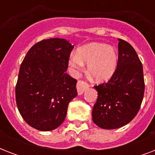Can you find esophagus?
I'll return each mask as SVG.
<instances>
[{
	"mask_svg": "<svg viewBox=\"0 0 155 155\" xmlns=\"http://www.w3.org/2000/svg\"><path fill=\"white\" fill-rule=\"evenodd\" d=\"M89 87V85L87 82L85 81H83V80H79L77 83V85H76V87H77V92L79 95H82L84 93L85 90L87 89V87Z\"/></svg>",
	"mask_w": 155,
	"mask_h": 155,
	"instance_id": "obj_1",
	"label": "esophagus"
}]
</instances>
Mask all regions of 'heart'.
<instances>
[{"label":"heart","instance_id":"obj_1","mask_svg":"<svg viewBox=\"0 0 155 155\" xmlns=\"http://www.w3.org/2000/svg\"><path fill=\"white\" fill-rule=\"evenodd\" d=\"M118 54L116 48L104 43H90L72 54L69 58V65L79 69L87 63V71L96 81L109 80L114 74L117 65Z\"/></svg>","mask_w":155,"mask_h":155}]
</instances>
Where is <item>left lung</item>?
Instances as JSON below:
<instances>
[{
	"label": "left lung",
	"instance_id": "8db88e82",
	"mask_svg": "<svg viewBox=\"0 0 155 155\" xmlns=\"http://www.w3.org/2000/svg\"><path fill=\"white\" fill-rule=\"evenodd\" d=\"M118 61L107 83L95 85L98 97L92 109V120L99 127L114 130L135 117L145 92L143 68L131 45L118 39Z\"/></svg>",
	"mask_w": 155,
	"mask_h": 155
}]
</instances>
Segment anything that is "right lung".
<instances>
[{
    "label": "right lung",
    "instance_id": "1",
    "mask_svg": "<svg viewBox=\"0 0 155 155\" xmlns=\"http://www.w3.org/2000/svg\"><path fill=\"white\" fill-rule=\"evenodd\" d=\"M74 46L63 38L33 46L21 64L15 87L19 113L31 127L51 131L64 121L77 80L66 73Z\"/></svg>",
    "mask_w": 155,
    "mask_h": 155
}]
</instances>
